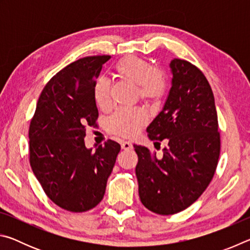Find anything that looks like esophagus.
Masks as SVG:
<instances>
[{"label": "esophagus", "instance_id": "34e87169", "mask_svg": "<svg viewBox=\"0 0 250 250\" xmlns=\"http://www.w3.org/2000/svg\"><path fill=\"white\" fill-rule=\"evenodd\" d=\"M121 147L124 150H129L132 147V145H131V143L128 141H124V142H121Z\"/></svg>", "mask_w": 250, "mask_h": 250}]
</instances>
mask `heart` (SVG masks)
Listing matches in <instances>:
<instances>
[{"mask_svg": "<svg viewBox=\"0 0 250 250\" xmlns=\"http://www.w3.org/2000/svg\"><path fill=\"white\" fill-rule=\"evenodd\" d=\"M116 77L137 86L139 98L146 104L159 101L166 94L167 78L163 71L152 68L146 59L133 55L121 58L113 67ZM94 99L99 108L109 104V86L104 79H99L94 87ZM146 116L140 109H120L110 117L109 130L121 137H133L146 124Z\"/></svg>", "mask_w": 250, "mask_h": 250, "instance_id": "heart-1", "label": "heart"}]
</instances>
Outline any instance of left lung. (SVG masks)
Masks as SVG:
<instances>
[{
    "label": "left lung",
    "instance_id": "left-lung-1",
    "mask_svg": "<svg viewBox=\"0 0 250 250\" xmlns=\"http://www.w3.org/2000/svg\"><path fill=\"white\" fill-rule=\"evenodd\" d=\"M172 87L164 107L146 128L163 155L133 146L138 154L135 175L139 196L147 209L172 215L192 205L216 171L221 135L214 95L204 74L191 62L174 58L170 64Z\"/></svg>",
    "mask_w": 250,
    "mask_h": 250
}]
</instances>
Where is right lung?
<instances>
[{
	"mask_svg": "<svg viewBox=\"0 0 250 250\" xmlns=\"http://www.w3.org/2000/svg\"><path fill=\"white\" fill-rule=\"evenodd\" d=\"M109 55L80 58L49 80L29 125V163L50 200L75 213L103 200L120 145L108 140L87 149L86 128L95 125L96 79Z\"/></svg>",
	"mask_w": 250,
	"mask_h": 250,
	"instance_id": "add662e5",
	"label": "right lung"
}]
</instances>
